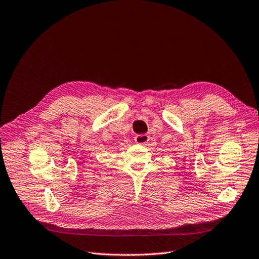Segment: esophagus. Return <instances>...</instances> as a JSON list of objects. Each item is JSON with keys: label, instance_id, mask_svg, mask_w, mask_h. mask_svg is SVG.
<instances>
[{"label": "esophagus", "instance_id": "1", "mask_svg": "<svg viewBox=\"0 0 259 259\" xmlns=\"http://www.w3.org/2000/svg\"><path fill=\"white\" fill-rule=\"evenodd\" d=\"M150 140V137L148 135H138L135 137V141L139 144H145Z\"/></svg>", "mask_w": 259, "mask_h": 259}]
</instances>
